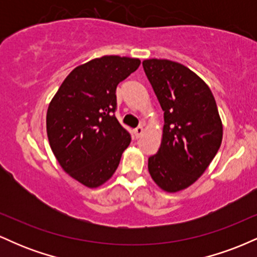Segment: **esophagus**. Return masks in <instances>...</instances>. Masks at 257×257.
<instances>
[{
	"instance_id": "1",
	"label": "esophagus",
	"mask_w": 257,
	"mask_h": 257,
	"mask_svg": "<svg viewBox=\"0 0 257 257\" xmlns=\"http://www.w3.org/2000/svg\"><path fill=\"white\" fill-rule=\"evenodd\" d=\"M133 133H134V137L137 138V139H139V138L141 137V135H143L144 128H143V126H138V128H135L134 131H133Z\"/></svg>"
}]
</instances>
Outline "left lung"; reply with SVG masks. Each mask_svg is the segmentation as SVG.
Instances as JSON below:
<instances>
[{"label":"left lung","instance_id":"1","mask_svg":"<svg viewBox=\"0 0 257 257\" xmlns=\"http://www.w3.org/2000/svg\"><path fill=\"white\" fill-rule=\"evenodd\" d=\"M143 66L164 111L163 139L149 158V172L162 190L178 192L214 159L222 123L210 88L190 69L167 59L144 60Z\"/></svg>","mask_w":257,"mask_h":257}]
</instances>
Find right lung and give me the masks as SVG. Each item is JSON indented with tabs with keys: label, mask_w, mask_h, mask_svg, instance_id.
I'll return each instance as SVG.
<instances>
[{
	"label": "right lung",
	"mask_w": 257,
	"mask_h": 257,
	"mask_svg": "<svg viewBox=\"0 0 257 257\" xmlns=\"http://www.w3.org/2000/svg\"><path fill=\"white\" fill-rule=\"evenodd\" d=\"M139 59L105 55L70 72L47 111V134L63 169L87 187L113 175L131 134L114 116L116 88Z\"/></svg>",
	"instance_id": "obj_1"
}]
</instances>
